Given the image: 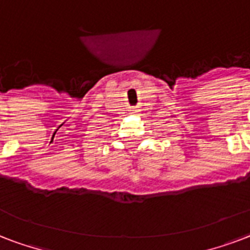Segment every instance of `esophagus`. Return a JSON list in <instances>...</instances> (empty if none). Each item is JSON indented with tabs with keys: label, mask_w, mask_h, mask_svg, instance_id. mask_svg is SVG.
Here are the masks:
<instances>
[{
	"label": "esophagus",
	"mask_w": 250,
	"mask_h": 250,
	"mask_svg": "<svg viewBox=\"0 0 250 250\" xmlns=\"http://www.w3.org/2000/svg\"><path fill=\"white\" fill-rule=\"evenodd\" d=\"M130 111H131V113H138L139 109H138V108H131Z\"/></svg>",
	"instance_id": "1"
}]
</instances>
